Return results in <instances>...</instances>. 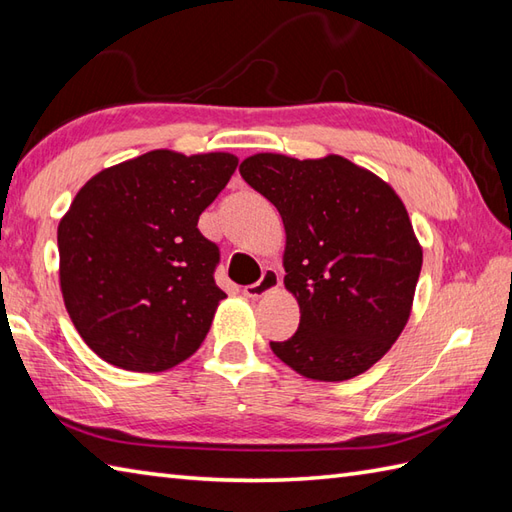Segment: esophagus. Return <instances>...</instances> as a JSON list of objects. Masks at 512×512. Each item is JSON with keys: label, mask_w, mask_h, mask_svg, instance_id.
Wrapping results in <instances>:
<instances>
[{"label": "esophagus", "mask_w": 512, "mask_h": 512, "mask_svg": "<svg viewBox=\"0 0 512 512\" xmlns=\"http://www.w3.org/2000/svg\"><path fill=\"white\" fill-rule=\"evenodd\" d=\"M279 286H281V275L277 273L275 268H266L262 273V279L244 288V295L250 297V299H259V297L268 295V292L277 290Z\"/></svg>", "instance_id": "obj_1"}]
</instances>
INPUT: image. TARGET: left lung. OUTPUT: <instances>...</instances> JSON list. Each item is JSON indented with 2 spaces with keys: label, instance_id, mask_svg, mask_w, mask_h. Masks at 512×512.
<instances>
[{
  "label": "left lung",
  "instance_id": "left-lung-1",
  "mask_svg": "<svg viewBox=\"0 0 512 512\" xmlns=\"http://www.w3.org/2000/svg\"><path fill=\"white\" fill-rule=\"evenodd\" d=\"M242 178L277 206L284 286L301 321L270 343L297 374L339 383L367 372L409 321L422 246L389 182L343 156L255 154Z\"/></svg>",
  "mask_w": 512,
  "mask_h": 512
}]
</instances>
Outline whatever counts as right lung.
I'll list each match as a JSON object with an SVG mask.
<instances>
[{"instance_id":"1","label":"right lung","mask_w":512,"mask_h":512,"mask_svg":"<svg viewBox=\"0 0 512 512\" xmlns=\"http://www.w3.org/2000/svg\"><path fill=\"white\" fill-rule=\"evenodd\" d=\"M226 151L154 149L83 184L57 228L65 310L92 352L165 372L198 352L226 292L198 220L237 167Z\"/></svg>"}]
</instances>
